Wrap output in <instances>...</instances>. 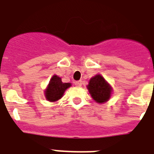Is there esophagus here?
<instances>
[{
  "label": "esophagus",
  "mask_w": 154,
  "mask_h": 154,
  "mask_svg": "<svg viewBox=\"0 0 154 154\" xmlns=\"http://www.w3.org/2000/svg\"><path fill=\"white\" fill-rule=\"evenodd\" d=\"M75 85L77 87H81L82 86V82L81 81H77L75 82Z\"/></svg>",
  "instance_id": "obj_1"
}]
</instances>
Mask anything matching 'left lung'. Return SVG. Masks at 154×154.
<instances>
[{"mask_svg":"<svg viewBox=\"0 0 154 154\" xmlns=\"http://www.w3.org/2000/svg\"><path fill=\"white\" fill-rule=\"evenodd\" d=\"M87 89L92 99L98 103L108 101L112 91V87L101 75H96L91 78Z\"/></svg>","mask_w":154,"mask_h":154,"instance_id":"left-lung-1","label":"left lung"}]
</instances>
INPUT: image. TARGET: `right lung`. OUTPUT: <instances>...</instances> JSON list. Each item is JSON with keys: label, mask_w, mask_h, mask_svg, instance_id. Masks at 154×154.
I'll return each instance as SVG.
<instances>
[{"label": "right lung", "mask_w": 154, "mask_h": 154, "mask_svg": "<svg viewBox=\"0 0 154 154\" xmlns=\"http://www.w3.org/2000/svg\"><path fill=\"white\" fill-rule=\"evenodd\" d=\"M71 85H72L69 82L63 83L60 77L54 75L50 80L47 89L45 91L46 99L49 102L58 101L63 96L65 91Z\"/></svg>", "instance_id": "1"}]
</instances>
